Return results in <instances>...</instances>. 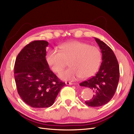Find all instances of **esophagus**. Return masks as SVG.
Listing matches in <instances>:
<instances>
[{
    "instance_id": "1",
    "label": "esophagus",
    "mask_w": 134,
    "mask_h": 134,
    "mask_svg": "<svg viewBox=\"0 0 134 134\" xmlns=\"http://www.w3.org/2000/svg\"><path fill=\"white\" fill-rule=\"evenodd\" d=\"M65 84H66V85H73V83H71V82H65Z\"/></svg>"
}]
</instances>
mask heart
Instances as JSON below:
<instances>
[{"mask_svg": "<svg viewBox=\"0 0 134 134\" xmlns=\"http://www.w3.org/2000/svg\"><path fill=\"white\" fill-rule=\"evenodd\" d=\"M46 61L51 70L59 73L69 63L70 68L59 74L64 81H73L78 77L88 78L98 70L102 61V53L95 46L79 41H71L61 44L59 51L50 50Z\"/></svg>", "mask_w": 134, "mask_h": 134, "instance_id": "heart-1", "label": "heart"}]
</instances>
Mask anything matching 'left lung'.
Masks as SVG:
<instances>
[{
    "label": "left lung",
    "instance_id": "obj_1",
    "mask_svg": "<svg viewBox=\"0 0 134 134\" xmlns=\"http://www.w3.org/2000/svg\"><path fill=\"white\" fill-rule=\"evenodd\" d=\"M94 38L101 49L103 61L96 74L79 85L90 88L94 93L92 98L85 103L90 107H99L113 97L120 79V68L112 49L99 39Z\"/></svg>",
    "mask_w": 134,
    "mask_h": 134
}]
</instances>
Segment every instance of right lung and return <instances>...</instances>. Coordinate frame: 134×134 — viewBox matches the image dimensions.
<instances>
[{"label":"right lung","instance_id":"1","mask_svg":"<svg viewBox=\"0 0 134 134\" xmlns=\"http://www.w3.org/2000/svg\"><path fill=\"white\" fill-rule=\"evenodd\" d=\"M48 42L35 41L18 54L14 64V79L21 98L29 105L44 108L52 105L65 85L50 70L46 59Z\"/></svg>","mask_w":134,"mask_h":134}]
</instances>
